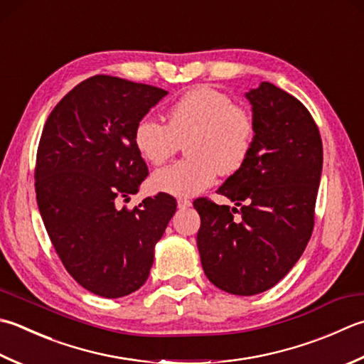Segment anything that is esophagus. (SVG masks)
<instances>
[{"instance_id": "34e87169", "label": "esophagus", "mask_w": 364, "mask_h": 364, "mask_svg": "<svg viewBox=\"0 0 364 364\" xmlns=\"http://www.w3.org/2000/svg\"><path fill=\"white\" fill-rule=\"evenodd\" d=\"M192 205V202L189 200V198H178V208H189V206Z\"/></svg>"}]
</instances>
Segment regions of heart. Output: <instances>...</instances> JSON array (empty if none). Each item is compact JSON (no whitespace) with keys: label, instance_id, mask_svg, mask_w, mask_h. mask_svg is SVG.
Instances as JSON below:
<instances>
[{"label":"heart","instance_id":"obj_1","mask_svg":"<svg viewBox=\"0 0 364 364\" xmlns=\"http://www.w3.org/2000/svg\"><path fill=\"white\" fill-rule=\"evenodd\" d=\"M254 139L251 113L211 87H197L178 99L168 110V124L144 117L134 132L141 158L153 166L167 162L186 144L188 159L153 176L156 188L178 197L197 196L218 173H237L252 151Z\"/></svg>","mask_w":364,"mask_h":364}]
</instances>
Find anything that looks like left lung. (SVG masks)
<instances>
[{
	"label": "left lung",
	"instance_id": "obj_1",
	"mask_svg": "<svg viewBox=\"0 0 364 364\" xmlns=\"http://www.w3.org/2000/svg\"><path fill=\"white\" fill-rule=\"evenodd\" d=\"M255 139L246 164L218 194L238 208L197 198V247L206 277L233 295H257L276 286L314 229L323 148L309 110L289 92L262 82L246 92Z\"/></svg>",
	"mask_w": 364,
	"mask_h": 364
}]
</instances>
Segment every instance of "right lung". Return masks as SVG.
<instances>
[{"label": "right lung", "instance_id": "obj_1", "mask_svg": "<svg viewBox=\"0 0 364 364\" xmlns=\"http://www.w3.org/2000/svg\"><path fill=\"white\" fill-rule=\"evenodd\" d=\"M166 90L95 75L50 113L36 156V198L64 268L82 287L119 298L144 286L176 200L159 192L134 210L119 198L139 191L148 167L135 126Z\"/></svg>", "mask_w": 364, "mask_h": 364}]
</instances>
